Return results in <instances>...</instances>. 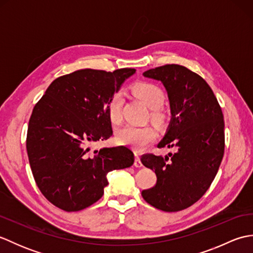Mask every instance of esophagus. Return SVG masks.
<instances>
[{"label":"esophagus","instance_id":"34e87169","mask_svg":"<svg viewBox=\"0 0 253 253\" xmlns=\"http://www.w3.org/2000/svg\"><path fill=\"white\" fill-rule=\"evenodd\" d=\"M135 157H136V159H135V166H136V168H141L142 163H141V161H140V157H139V154L137 152L135 154Z\"/></svg>","mask_w":253,"mask_h":253}]
</instances>
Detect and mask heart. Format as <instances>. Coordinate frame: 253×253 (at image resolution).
Returning <instances> with one entry per match:
<instances>
[{"mask_svg": "<svg viewBox=\"0 0 253 253\" xmlns=\"http://www.w3.org/2000/svg\"><path fill=\"white\" fill-rule=\"evenodd\" d=\"M133 91L150 109L157 110L164 103L165 94L163 90L157 84L151 83H141L133 87ZM123 102L124 94L121 90L115 91L110 98L109 103H107V115H109L112 123L116 124L121 121ZM152 116L154 120H160L161 118V114L158 111H154L152 113ZM155 137H157V132H155L153 127L137 126L130 125V124H127V125L117 129L115 135V139L118 143L123 144V146L130 147L137 150V151L149 146L154 140Z\"/></svg>", "mask_w": 253, "mask_h": 253, "instance_id": "obj_1", "label": "heart"}]
</instances>
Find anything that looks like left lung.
<instances>
[{
	"instance_id": "8db88e82",
	"label": "left lung",
	"mask_w": 253,
	"mask_h": 253,
	"mask_svg": "<svg viewBox=\"0 0 253 253\" xmlns=\"http://www.w3.org/2000/svg\"><path fill=\"white\" fill-rule=\"evenodd\" d=\"M143 76L162 83L169 101L170 122L158 148L177 151L142 155L158 180L141 195L154 208L177 212L196 203L215 178L224 155V116L206 80L185 66L169 64Z\"/></svg>"
}]
</instances>
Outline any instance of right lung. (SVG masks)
<instances>
[{
	"label": "right lung",
	"instance_id": "add662e5",
	"mask_svg": "<svg viewBox=\"0 0 253 253\" xmlns=\"http://www.w3.org/2000/svg\"><path fill=\"white\" fill-rule=\"evenodd\" d=\"M135 73L133 68L80 69L52 82L35 105L27 153L37 186L55 207L67 212L90 207L103 196L109 171L133 164L130 149L91 153L90 144L113 135L107 103Z\"/></svg>",
	"mask_w": 253,
	"mask_h": 253
}]
</instances>
